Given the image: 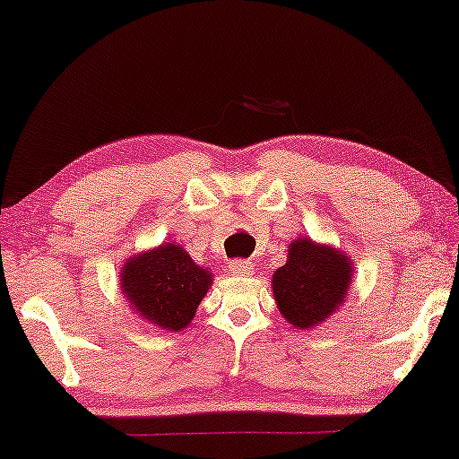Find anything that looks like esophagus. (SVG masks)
I'll return each instance as SVG.
<instances>
[{"instance_id": "1", "label": "esophagus", "mask_w": 459, "mask_h": 459, "mask_svg": "<svg viewBox=\"0 0 459 459\" xmlns=\"http://www.w3.org/2000/svg\"><path fill=\"white\" fill-rule=\"evenodd\" d=\"M230 271L238 277H250L254 274V266L250 260H234V263H230Z\"/></svg>"}]
</instances>
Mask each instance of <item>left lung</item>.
I'll use <instances>...</instances> for the list:
<instances>
[{"instance_id":"1","label":"left lung","mask_w":459,"mask_h":459,"mask_svg":"<svg viewBox=\"0 0 459 459\" xmlns=\"http://www.w3.org/2000/svg\"><path fill=\"white\" fill-rule=\"evenodd\" d=\"M355 264L341 248L301 236L289 244L287 263L273 274L281 316L298 330L320 326L344 306Z\"/></svg>"}]
</instances>
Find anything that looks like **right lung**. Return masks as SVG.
Returning a JSON list of instances; mask_svg holds the SVG:
<instances>
[{
  "label": "right lung",
  "mask_w": 459,
  "mask_h": 459,
  "mask_svg": "<svg viewBox=\"0 0 459 459\" xmlns=\"http://www.w3.org/2000/svg\"><path fill=\"white\" fill-rule=\"evenodd\" d=\"M118 277L131 314L168 333H180L193 322L196 307L213 285L207 266L196 264L176 242H164L125 260Z\"/></svg>",
  "instance_id": "add662e5"
}]
</instances>
